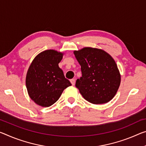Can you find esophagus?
<instances>
[{
	"mask_svg": "<svg viewBox=\"0 0 146 146\" xmlns=\"http://www.w3.org/2000/svg\"><path fill=\"white\" fill-rule=\"evenodd\" d=\"M70 82L71 83V84H72L73 86L75 85V79H73H73H71Z\"/></svg>",
	"mask_w": 146,
	"mask_h": 146,
	"instance_id": "esophagus-1",
	"label": "esophagus"
}]
</instances>
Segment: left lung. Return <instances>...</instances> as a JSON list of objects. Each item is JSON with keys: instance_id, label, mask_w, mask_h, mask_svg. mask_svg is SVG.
I'll return each instance as SVG.
<instances>
[{"instance_id": "1", "label": "left lung", "mask_w": 146, "mask_h": 146, "mask_svg": "<svg viewBox=\"0 0 146 146\" xmlns=\"http://www.w3.org/2000/svg\"><path fill=\"white\" fill-rule=\"evenodd\" d=\"M74 54L82 72L75 86L83 98L93 104L110 101L116 94L121 81L114 59L104 50L91 47L75 50Z\"/></svg>"}]
</instances>
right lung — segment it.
<instances>
[{"label": "right lung", "mask_w": 146, "mask_h": 146, "mask_svg": "<svg viewBox=\"0 0 146 146\" xmlns=\"http://www.w3.org/2000/svg\"><path fill=\"white\" fill-rule=\"evenodd\" d=\"M63 54L47 50L36 56L27 71L26 85L30 98L41 106H51L71 84L65 78L58 64Z\"/></svg>", "instance_id": "add662e5"}]
</instances>
